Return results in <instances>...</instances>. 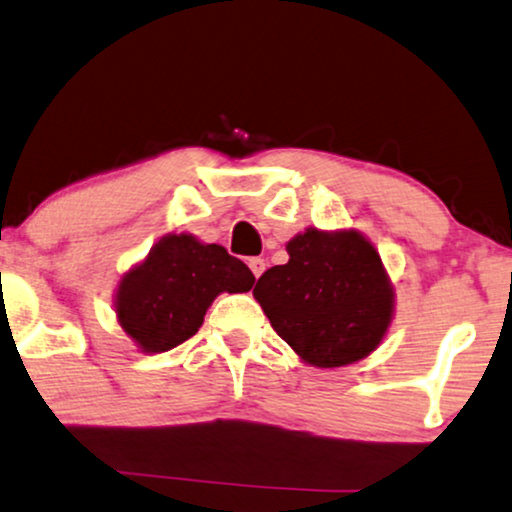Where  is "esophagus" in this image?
I'll list each match as a JSON object with an SVG mask.
<instances>
[{
	"mask_svg": "<svg viewBox=\"0 0 512 512\" xmlns=\"http://www.w3.org/2000/svg\"><path fill=\"white\" fill-rule=\"evenodd\" d=\"M248 267H250L252 274H255V278H260L264 274V269H267V262H264L262 257H250Z\"/></svg>",
	"mask_w": 512,
	"mask_h": 512,
	"instance_id": "1",
	"label": "esophagus"
}]
</instances>
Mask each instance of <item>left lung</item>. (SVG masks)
I'll list each match as a JSON object with an SVG mask.
<instances>
[{"label": "left lung", "instance_id": "left-lung-1", "mask_svg": "<svg viewBox=\"0 0 512 512\" xmlns=\"http://www.w3.org/2000/svg\"><path fill=\"white\" fill-rule=\"evenodd\" d=\"M285 250L290 260L252 290L278 337L320 370L377 351L393 323L395 288L370 238L351 227H306Z\"/></svg>", "mask_w": 512, "mask_h": 512}]
</instances>
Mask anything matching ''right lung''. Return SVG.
<instances>
[{
	"label": "right lung",
	"instance_id": "right-lung-1",
	"mask_svg": "<svg viewBox=\"0 0 512 512\" xmlns=\"http://www.w3.org/2000/svg\"><path fill=\"white\" fill-rule=\"evenodd\" d=\"M252 283V271L222 245L170 231L119 278L114 313L135 349L154 356L196 335L217 295L248 292Z\"/></svg>",
	"mask_w": 512,
	"mask_h": 512
}]
</instances>
